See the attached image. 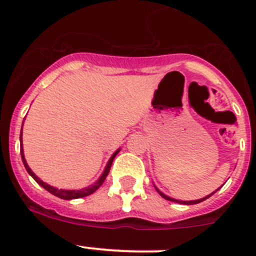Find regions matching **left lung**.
<instances>
[{
	"label": "left lung",
	"mask_w": 256,
	"mask_h": 256,
	"mask_svg": "<svg viewBox=\"0 0 256 256\" xmlns=\"http://www.w3.org/2000/svg\"><path fill=\"white\" fill-rule=\"evenodd\" d=\"M154 188H156V190H157V192L160 193V196H161V197H164V200H171V202H176V203H180V204H197V203H200V202H203V200H207V198L210 197L212 194H214V193H216V190H218L219 188H220V187H219L218 190H214V192L212 193V194L207 196V197H204V198H200V200H174V198H171V197H168V196H166V194H164V193H162L161 190H160L158 188L156 187V186H154Z\"/></svg>",
	"instance_id": "1"
}]
</instances>
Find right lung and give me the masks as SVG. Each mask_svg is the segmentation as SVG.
Returning <instances> with one entry per match:
<instances>
[{
	"label": "right lung",
	"instance_id": "right-lung-1",
	"mask_svg": "<svg viewBox=\"0 0 256 256\" xmlns=\"http://www.w3.org/2000/svg\"><path fill=\"white\" fill-rule=\"evenodd\" d=\"M22 128H23V125H22ZM20 157H22L23 164H24V167H26V170H27L28 174H30V176H32L33 180H34L36 182L38 183V184L42 186V187L44 188V190H47L49 193H52V194L56 196V197H58V198H62V200H76V198H82V197H86V196H89V194H92V193H94L95 190H96L98 188H99L100 186L102 184V183H104L105 178H106L108 174H109L110 167H112L114 158H115V156H116V154H118V151H120V148H118V150H116L115 152H114L112 156L110 157L109 162H108L106 167H105L104 172H102V176L99 177V180H98L96 182L94 183V184L89 186V187L82 188V190H58V188L53 187V186H49V184H47V183H46V182H43V180H40V178H38L37 176H36L34 174H33V171H32V170L30 168V166H28V164H27V161H26V158H24V154H23V146H22V131H20Z\"/></svg>",
	"mask_w": 256,
	"mask_h": 256
}]
</instances>
